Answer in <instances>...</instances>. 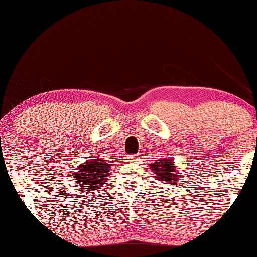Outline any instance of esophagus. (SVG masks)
<instances>
[{
    "instance_id": "obj_1",
    "label": "esophagus",
    "mask_w": 257,
    "mask_h": 257,
    "mask_svg": "<svg viewBox=\"0 0 257 257\" xmlns=\"http://www.w3.org/2000/svg\"><path fill=\"white\" fill-rule=\"evenodd\" d=\"M125 159L127 161H133V163H135V161H138L139 156H126Z\"/></svg>"
}]
</instances>
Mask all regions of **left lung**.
Here are the masks:
<instances>
[{
  "instance_id": "1",
  "label": "left lung",
  "mask_w": 257,
  "mask_h": 257,
  "mask_svg": "<svg viewBox=\"0 0 257 257\" xmlns=\"http://www.w3.org/2000/svg\"><path fill=\"white\" fill-rule=\"evenodd\" d=\"M151 170L153 171L154 177L157 178L158 181L164 182V184L170 185L173 184V181L179 180V170L172 163V159L157 160L154 163L150 164Z\"/></svg>"
}]
</instances>
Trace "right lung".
Returning a JSON list of instances; mask_svg holds the SVG:
<instances>
[{
    "label": "right lung",
    "instance_id": "obj_1",
    "mask_svg": "<svg viewBox=\"0 0 257 257\" xmlns=\"http://www.w3.org/2000/svg\"><path fill=\"white\" fill-rule=\"evenodd\" d=\"M111 164L107 161H104L98 158V159H91L86 164L79 165L75 174H73L72 184H75V187H79L83 191H91L98 189L105 184V181L108 178V172H110Z\"/></svg>",
    "mask_w": 257,
    "mask_h": 257
}]
</instances>
